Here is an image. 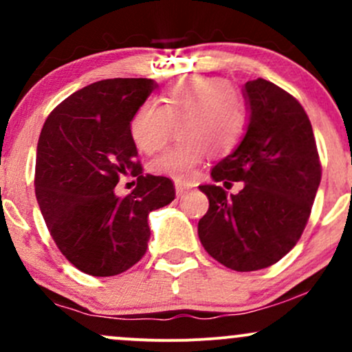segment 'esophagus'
Listing matches in <instances>:
<instances>
[{"label": "esophagus", "mask_w": 352, "mask_h": 352, "mask_svg": "<svg viewBox=\"0 0 352 352\" xmlns=\"http://www.w3.org/2000/svg\"><path fill=\"white\" fill-rule=\"evenodd\" d=\"M188 190H190L188 185L182 184V182H175V193H177V197L185 195V193H187Z\"/></svg>", "instance_id": "34e87169"}]
</instances>
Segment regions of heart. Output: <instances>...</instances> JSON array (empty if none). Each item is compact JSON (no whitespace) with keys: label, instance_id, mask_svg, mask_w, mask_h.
Here are the masks:
<instances>
[{"label":"heart","instance_id":"b5f03b06","mask_svg":"<svg viewBox=\"0 0 352 352\" xmlns=\"http://www.w3.org/2000/svg\"><path fill=\"white\" fill-rule=\"evenodd\" d=\"M248 122L241 92L221 78L192 76L160 94L159 106L145 102L129 124L135 147L145 153L162 148L177 129L179 140L151 162V172L190 180L205 153L225 155L240 144Z\"/></svg>","mask_w":352,"mask_h":352}]
</instances>
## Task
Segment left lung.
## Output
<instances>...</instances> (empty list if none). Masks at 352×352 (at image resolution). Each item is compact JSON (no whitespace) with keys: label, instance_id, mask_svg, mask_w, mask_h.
Segmentation results:
<instances>
[{"label":"left lung","instance_id":"left-lung-1","mask_svg":"<svg viewBox=\"0 0 352 352\" xmlns=\"http://www.w3.org/2000/svg\"><path fill=\"white\" fill-rule=\"evenodd\" d=\"M246 134L212 168L215 184L200 185L210 207L199 221V238L218 263L254 272L280 261L301 238L321 182L316 140L305 109L266 79L245 84ZM217 181L231 186L228 196Z\"/></svg>","mask_w":352,"mask_h":352}]
</instances>
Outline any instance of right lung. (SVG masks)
Listing matches in <instances>:
<instances>
[{"mask_svg": "<svg viewBox=\"0 0 352 352\" xmlns=\"http://www.w3.org/2000/svg\"><path fill=\"white\" fill-rule=\"evenodd\" d=\"M152 79H106L79 89L47 116L36 152L39 208L60 253L92 276H114L147 252V217L175 199L167 177L142 173L129 132ZM138 177L125 197L120 175Z\"/></svg>", "mask_w": 352, "mask_h": 352, "instance_id": "1", "label": "right lung"}]
</instances>
